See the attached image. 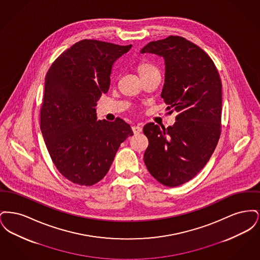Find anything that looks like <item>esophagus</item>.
<instances>
[{"instance_id": "obj_1", "label": "esophagus", "mask_w": 260, "mask_h": 260, "mask_svg": "<svg viewBox=\"0 0 260 260\" xmlns=\"http://www.w3.org/2000/svg\"><path fill=\"white\" fill-rule=\"evenodd\" d=\"M132 128H133V132H134L135 135H138L142 132V127L139 126V125H134Z\"/></svg>"}]
</instances>
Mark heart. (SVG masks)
I'll use <instances>...</instances> for the list:
<instances>
[{
	"label": "heart",
	"instance_id": "b5f03b06",
	"mask_svg": "<svg viewBox=\"0 0 260 260\" xmlns=\"http://www.w3.org/2000/svg\"><path fill=\"white\" fill-rule=\"evenodd\" d=\"M136 72L139 75V77L141 78V80H144L145 78L149 77L150 75L154 74V73H158V69L153 66L152 64H150L148 62L141 61L137 63L136 66Z\"/></svg>",
	"mask_w": 260,
	"mask_h": 260
}]
</instances>
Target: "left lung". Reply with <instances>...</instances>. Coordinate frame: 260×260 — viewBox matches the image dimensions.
I'll use <instances>...</instances> for the list:
<instances>
[{"mask_svg": "<svg viewBox=\"0 0 260 260\" xmlns=\"http://www.w3.org/2000/svg\"><path fill=\"white\" fill-rule=\"evenodd\" d=\"M161 55L166 63L161 96L176 122L165 128L143 127L149 145L144 162L149 173L169 187L181 185L207 165L221 134L222 84L212 59L197 45L169 36L146 45L141 53Z\"/></svg>", "mask_w": 260, "mask_h": 260, "instance_id": "left-lung-1", "label": "left lung"}]
</instances>
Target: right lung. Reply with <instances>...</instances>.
<instances>
[{
	"mask_svg": "<svg viewBox=\"0 0 260 260\" xmlns=\"http://www.w3.org/2000/svg\"><path fill=\"white\" fill-rule=\"evenodd\" d=\"M131 48L85 39L63 51L47 73L41 131L55 168L75 184L100 181L121 143L134 135L120 118L98 121L94 109L110 87L113 63Z\"/></svg>",
	"mask_w": 260,
	"mask_h": 260,
	"instance_id": "add662e5",
	"label": "right lung"
}]
</instances>
